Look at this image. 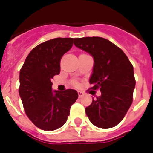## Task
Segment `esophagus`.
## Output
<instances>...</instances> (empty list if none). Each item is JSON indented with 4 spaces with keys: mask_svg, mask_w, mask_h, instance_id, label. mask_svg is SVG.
I'll list each match as a JSON object with an SVG mask.
<instances>
[{
    "mask_svg": "<svg viewBox=\"0 0 153 153\" xmlns=\"http://www.w3.org/2000/svg\"><path fill=\"white\" fill-rule=\"evenodd\" d=\"M78 94H79V98H81L82 96H83V94H84L83 92H82V91H78Z\"/></svg>",
    "mask_w": 153,
    "mask_h": 153,
    "instance_id": "esophagus-1",
    "label": "esophagus"
}]
</instances>
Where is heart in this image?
<instances>
[{
    "label": "heart",
    "instance_id": "obj_1",
    "mask_svg": "<svg viewBox=\"0 0 153 153\" xmlns=\"http://www.w3.org/2000/svg\"><path fill=\"white\" fill-rule=\"evenodd\" d=\"M74 84H76V83H74Z\"/></svg>",
    "mask_w": 153,
    "mask_h": 153
}]
</instances>
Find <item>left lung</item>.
Here are the masks:
<instances>
[{"label": "left lung", "mask_w": 153, "mask_h": 153, "mask_svg": "<svg viewBox=\"0 0 153 153\" xmlns=\"http://www.w3.org/2000/svg\"><path fill=\"white\" fill-rule=\"evenodd\" d=\"M74 44L94 57L91 89H99L102 94L86 107V115L98 128L116 126L126 116L133 100L136 80L133 65L120 48L102 37L77 38Z\"/></svg>", "instance_id": "left-lung-1"}]
</instances>
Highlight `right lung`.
Returning a JSON list of instances; mask_svg holds the SVG:
<instances>
[{
	"instance_id": "right-lung-1",
	"label": "right lung",
	"mask_w": 153,
	"mask_h": 153,
	"mask_svg": "<svg viewBox=\"0 0 153 153\" xmlns=\"http://www.w3.org/2000/svg\"><path fill=\"white\" fill-rule=\"evenodd\" d=\"M73 38H55L32 49L20 71L19 94L25 113L35 126L46 131L62 127L79 97L76 91L51 90V79L59 74L60 60L71 48Z\"/></svg>"
}]
</instances>
